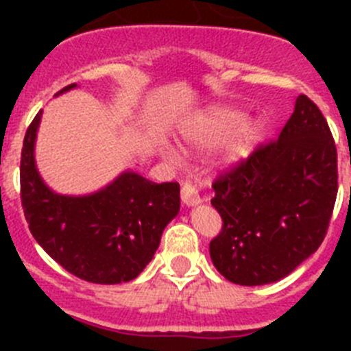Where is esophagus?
<instances>
[{
  "instance_id": "obj_1",
  "label": "esophagus",
  "mask_w": 351,
  "mask_h": 351,
  "mask_svg": "<svg viewBox=\"0 0 351 351\" xmlns=\"http://www.w3.org/2000/svg\"><path fill=\"white\" fill-rule=\"evenodd\" d=\"M181 200L184 206H197V204L202 202V198H200V195H198V190L193 186V182L190 181L182 182Z\"/></svg>"
}]
</instances>
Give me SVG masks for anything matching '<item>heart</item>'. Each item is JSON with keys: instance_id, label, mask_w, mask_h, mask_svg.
Masks as SVG:
<instances>
[{"instance_id": "obj_1", "label": "heart", "mask_w": 351, "mask_h": 351, "mask_svg": "<svg viewBox=\"0 0 351 351\" xmlns=\"http://www.w3.org/2000/svg\"><path fill=\"white\" fill-rule=\"evenodd\" d=\"M243 114L232 108H214L206 116L197 119L193 125L182 130V138L197 149H207L219 144L232 136L230 144L226 147V158L237 161L247 156L262 138V125L260 121H245ZM165 154L170 160H178V154L170 147H165Z\"/></svg>"}]
</instances>
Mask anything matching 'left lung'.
Listing matches in <instances>:
<instances>
[{"mask_svg":"<svg viewBox=\"0 0 351 351\" xmlns=\"http://www.w3.org/2000/svg\"><path fill=\"white\" fill-rule=\"evenodd\" d=\"M210 204L223 219L214 267L243 287L280 281L327 235L337 197V151L327 119L306 95L280 137L223 170Z\"/></svg>","mask_w":351,"mask_h":351,"instance_id":"8db88e82","label":"left lung"}]
</instances>
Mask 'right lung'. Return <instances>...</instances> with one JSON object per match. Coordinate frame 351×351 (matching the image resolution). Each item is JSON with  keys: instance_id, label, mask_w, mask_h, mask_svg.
Here are the masks:
<instances>
[{"instance_id": "add662e5", "label": "right lung", "mask_w": 351, "mask_h": 351, "mask_svg": "<svg viewBox=\"0 0 351 351\" xmlns=\"http://www.w3.org/2000/svg\"><path fill=\"white\" fill-rule=\"evenodd\" d=\"M71 88L75 84L58 95ZM40 119L42 110L27 126L21 153V202L29 232L52 260L80 280L98 285L135 280L179 213V184H158L125 172L93 195L54 193L40 178L33 156Z\"/></svg>"}]
</instances>
